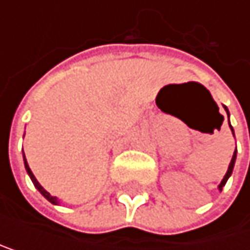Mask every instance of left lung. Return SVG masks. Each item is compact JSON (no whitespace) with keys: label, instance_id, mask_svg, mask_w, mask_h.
Here are the masks:
<instances>
[{"label":"left lung","instance_id":"1","mask_svg":"<svg viewBox=\"0 0 250 250\" xmlns=\"http://www.w3.org/2000/svg\"><path fill=\"white\" fill-rule=\"evenodd\" d=\"M224 108H225V111H227V115H228V119H229V111H228V108L224 105ZM228 124H229V121H228ZM229 128H231V131H232V135H234V129H232V126H231V124H229ZM235 158H237V147H235V150H234V153H232V158H231V162H229V166H228V170H227V173H225V176H224V179H222V182L219 183V186H218V189L219 191H222V188L225 186V183H227V180L229 179V176L232 174V170H234V164H235Z\"/></svg>","mask_w":250,"mask_h":250}]
</instances>
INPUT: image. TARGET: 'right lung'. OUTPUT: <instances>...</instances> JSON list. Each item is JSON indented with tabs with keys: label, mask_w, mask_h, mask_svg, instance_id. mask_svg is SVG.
Wrapping results in <instances>:
<instances>
[{
	"label": "right lung",
	"mask_w": 250,
	"mask_h": 250,
	"mask_svg": "<svg viewBox=\"0 0 250 250\" xmlns=\"http://www.w3.org/2000/svg\"><path fill=\"white\" fill-rule=\"evenodd\" d=\"M23 164H25V170H26L28 176L31 177V180H32V183H34V186H35V188H37V189H39V192H40V194H42V195H43V197H44V198H46L47 201H50L52 204L58 206V204H59L61 201H59V200H58L56 197H52V195H50V194H49V192H47V191H46V189L43 188V186H42V185L39 183V180H37V179H35V176L32 174V171H31V168H29V166H28V162H26L25 153H23Z\"/></svg>",
	"instance_id": "add662e5"
}]
</instances>
